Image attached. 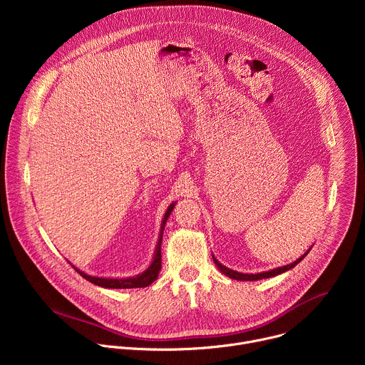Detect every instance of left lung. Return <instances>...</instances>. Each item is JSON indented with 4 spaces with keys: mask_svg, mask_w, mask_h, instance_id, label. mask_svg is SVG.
<instances>
[{
    "mask_svg": "<svg viewBox=\"0 0 365 365\" xmlns=\"http://www.w3.org/2000/svg\"><path fill=\"white\" fill-rule=\"evenodd\" d=\"M309 252V251H307ZM306 252V254H307ZM306 254L304 255H302L300 258H297L294 263H292V264H287V266H283V267H279V269H274V270H270V272H266V273H257V274H244V273H238V272H234V270H230V269H227L225 266H222L218 259H215L214 258V262H215V264L218 266V269L225 274V276H228V277H231V279H234V280H242V282H252V280H259V279H267V277H273V276H277V274H282V273H284V272H287V270H290V269H293L297 263H300L302 259L306 257Z\"/></svg>",
    "mask_w": 365,
    "mask_h": 365,
    "instance_id": "8db88e82",
    "label": "left lung"
}]
</instances>
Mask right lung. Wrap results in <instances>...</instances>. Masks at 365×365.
Segmentation results:
<instances>
[{
	"label": "right lung",
	"mask_w": 365,
	"mask_h": 365,
	"mask_svg": "<svg viewBox=\"0 0 365 365\" xmlns=\"http://www.w3.org/2000/svg\"><path fill=\"white\" fill-rule=\"evenodd\" d=\"M175 203H172L169 206V210L163 218V224H162V232H160V238H159V244H158V250H155L154 254V259L151 266L141 274L135 276V277H130V279H102V277H92L88 276L82 272H79L78 269H75L83 279H86L88 282L101 286V287H108V289H133V287H145L148 284H151L155 279L159 276V272L162 269V238H163V230H165V224L169 218V215L173 211Z\"/></svg>",
	"instance_id": "1"
}]
</instances>
